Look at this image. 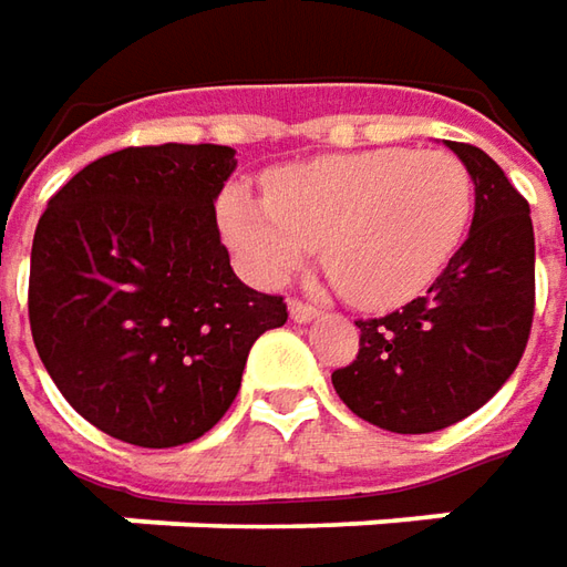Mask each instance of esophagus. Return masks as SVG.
<instances>
[{"label": "esophagus", "mask_w": 567, "mask_h": 567, "mask_svg": "<svg viewBox=\"0 0 567 567\" xmlns=\"http://www.w3.org/2000/svg\"><path fill=\"white\" fill-rule=\"evenodd\" d=\"M288 313H291V320L295 322H310L320 317V310H317L313 303H303V301H288Z\"/></svg>", "instance_id": "obj_1"}]
</instances>
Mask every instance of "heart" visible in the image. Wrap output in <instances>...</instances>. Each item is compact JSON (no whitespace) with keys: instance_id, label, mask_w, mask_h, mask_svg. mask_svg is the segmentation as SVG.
Instances as JSON below:
<instances>
[{"instance_id":"heart-1","label":"heart","mask_w":567,"mask_h":567,"mask_svg":"<svg viewBox=\"0 0 567 567\" xmlns=\"http://www.w3.org/2000/svg\"><path fill=\"white\" fill-rule=\"evenodd\" d=\"M474 178L445 150L382 147L276 168L266 194L225 190L219 219L257 282L279 285L320 247L322 269L370 310L417 298L452 264Z\"/></svg>"}]
</instances>
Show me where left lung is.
<instances>
[{"label":"left lung","mask_w":567,"mask_h":567,"mask_svg":"<svg viewBox=\"0 0 567 567\" xmlns=\"http://www.w3.org/2000/svg\"><path fill=\"white\" fill-rule=\"evenodd\" d=\"M474 178V223L452 264L380 320H358L339 399L389 433H436L474 414L515 373L534 322L530 206L480 147L445 141Z\"/></svg>","instance_id":"left-lung-1"}]
</instances>
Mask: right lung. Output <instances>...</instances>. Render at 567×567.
<instances>
[{
    "instance_id": "1",
    "label": "right lung",
    "mask_w": 567,
    "mask_h": 567,
    "mask_svg": "<svg viewBox=\"0 0 567 567\" xmlns=\"http://www.w3.org/2000/svg\"><path fill=\"white\" fill-rule=\"evenodd\" d=\"M219 144L125 147L52 194L30 250L33 344L71 408L115 440L172 449L213 430L250 344L285 326L279 295L228 264Z\"/></svg>"
}]
</instances>
